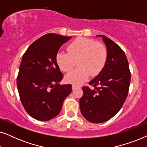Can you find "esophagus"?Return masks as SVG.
I'll use <instances>...</instances> for the list:
<instances>
[{"mask_svg":"<svg viewBox=\"0 0 147 147\" xmlns=\"http://www.w3.org/2000/svg\"><path fill=\"white\" fill-rule=\"evenodd\" d=\"M78 88V86H76V85H73V86H72V90H73L76 89V88Z\"/></svg>","mask_w":147,"mask_h":147,"instance_id":"esophagus-1","label":"esophagus"}]
</instances>
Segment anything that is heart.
<instances>
[{
    "label": "heart",
    "instance_id": "heart-1",
    "mask_svg": "<svg viewBox=\"0 0 147 147\" xmlns=\"http://www.w3.org/2000/svg\"><path fill=\"white\" fill-rule=\"evenodd\" d=\"M67 51V53L59 51L55 59L60 69L65 72L71 71L78 61L79 67L65 76L68 83L80 84L89 76L96 77L102 71L107 61L105 46L92 39L77 38L68 45Z\"/></svg>",
    "mask_w": 147,
    "mask_h": 147
}]
</instances>
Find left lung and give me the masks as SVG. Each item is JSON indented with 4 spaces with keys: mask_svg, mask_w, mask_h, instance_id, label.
Wrapping results in <instances>:
<instances>
[{
    "mask_svg": "<svg viewBox=\"0 0 147 147\" xmlns=\"http://www.w3.org/2000/svg\"><path fill=\"white\" fill-rule=\"evenodd\" d=\"M100 36L107 47V61L100 74L89 82L94 89L84 86L80 100L82 114L93 123L108 121L118 113L128 96L131 77L123 50L109 38Z\"/></svg>",
    "mask_w": 147,
    "mask_h": 147,
    "instance_id": "obj_1",
    "label": "left lung"
}]
</instances>
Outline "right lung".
<instances>
[{
  "mask_svg": "<svg viewBox=\"0 0 147 147\" xmlns=\"http://www.w3.org/2000/svg\"><path fill=\"white\" fill-rule=\"evenodd\" d=\"M70 38L46 34L34 41L23 54L17 88L26 112L36 120L47 121L55 117L71 92V84H59L63 75L55 59L60 47Z\"/></svg>",
  "mask_w": 147,
  "mask_h": 147,
  "instance_id": "right-lung-1",
  "label": "right lung"
}]
</instances>
